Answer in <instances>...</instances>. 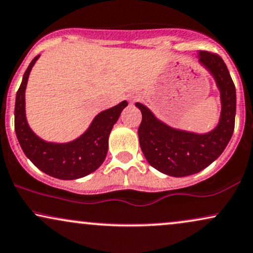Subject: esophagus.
I'll use <instances>...</instances> for the list:
<instances>
[{
    "instance_id": "1",
    "label": "esophagus",
    "mask_w": 253,
    "mask_h": 253,
    "mask_svg": "<svg viewBox=\"0 0 253 253\" xmlns=\"http://www.w3.org/2000/svg\"><path fill=\"white\" fill-rule=\"evenodd\" d=\"M137 99H138V96H131L130 97V102H136Z\"/></svg>"
}]
</instances>
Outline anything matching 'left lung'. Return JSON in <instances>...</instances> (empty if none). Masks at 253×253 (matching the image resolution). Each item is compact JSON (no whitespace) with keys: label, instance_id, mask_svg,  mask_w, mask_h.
Here are the masks:
<instances>
[{"label":"left lung","instance_id":"left-lung-1","mask_svg":"<svg viewBox=\"0 0 253 253\" xmlns=\"http://www.w3.org/2000/svg\"><path fill=\"white\" fill-rule=\"evenodd\" d=\"M199 62L213 75L220 90L222 114L213 131L197 135L172 129L136 103L142 112L138 137L143 154L151 167L169 176L184 177L205 169L222 155L235 129L236 88L226 64L218 54L205 50L199 52Z\"/></svg>","mask_w":253,"mask_h":253}]
</instances>
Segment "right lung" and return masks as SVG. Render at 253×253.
<instances>
[{"mask_svg": "<svg viewBox=\"0 0 253 253\" xmlns=\"http://www.w3.org/2000/svg\"><path fill=\"white\" fill-rule=\"evenodd\" d=\"M37 58L27 68L16 93L15 131L18 143L31 163L44 173L58 179L81 178L97 170L104 162L108 152L109 135L127 102L123 101L116 107L98 114L88 131L73 142L65 144L44 142L31 131L24 110V91L28 77Z\"/></svg>", "mask_w": 253, "mask_h": 253, "instance_id": "right-lung-1", "label": "right lung"}]
</instances>
